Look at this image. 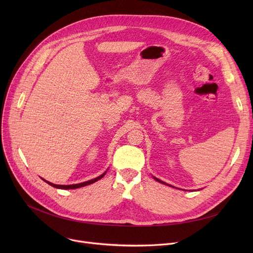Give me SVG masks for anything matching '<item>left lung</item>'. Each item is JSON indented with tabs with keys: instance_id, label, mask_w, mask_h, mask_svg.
I'll return each instance as SVG.
<instances>
[{
	"instance_id": "8db88e82",
	"label": "left lung",
	"mask_w": 253,
	"mask_h": 253,
	"mask_svg": "<svg viewBox=\"0 0 253 253\" xmlns=\"http://www.w3.org/2000/svg\"><path fill=\"white\" fill-rule=\"evenodd\" d=\"M154 177V179L155 180H157L158 182H160V183H163V184H166V185H169V187H172V185H170V184H168V183H166V182H164L163 180H161V179H159V178H157V177H155V176H153ZM172 188H174V187H172Z\"/></svg>"
}]
</instances>
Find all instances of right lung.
<instances>
[{
    "mask_svg": "<svg viewBox=\"0 0 253 253\" xmlns=\"http://www.w3.org/2000/svg\"><path fill=\"white\" fill-rule=\"evenodd\" d=\"M106 171H108V170H106ZM106 171H105V172H103V173H102L101 175H99V176H97V177H95V178H93V179H90V180H87V181H84V182H81V183L69 184V185H64V184H55V183H52V182H50V181H48V180H45L44 178H42V179H43L44 181H46L48 184H50L51 187H54V188H56V189H61V190H74V189H78V188L85 187V185L91 184V183H93V182H95V181H97V180L101 179V178L105 175Z\"/></svg>",
    "mask_w": 253,
    "mask_h": 253,
    "instance_id": "add662e5",
    "label": "right lung"
}]
</instances>
